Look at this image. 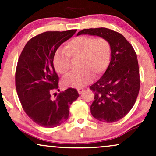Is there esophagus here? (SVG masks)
<instances>
[{
    "label": "esophagus",
    "instance_id": "34e87169",
    "mask_svg": "<svg viewBox=\"0 0 156 156\" xmlns=\"http://www.w3.org/2000/svg\"><path fill=\"white\" fill-rule=\"evenodd\" d=\"M77 90H78V92L80 94H82V93L84 92V89L83 88H78V89H77Z\"/></svg>",
    "mask_w": 156,
    "mask_h": 156
}]
</instances>
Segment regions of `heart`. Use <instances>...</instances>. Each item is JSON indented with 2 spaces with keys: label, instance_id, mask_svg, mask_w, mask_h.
<instances>
[{
  "label": "heart",
  "instance_id": "obj_1",
  "mask_svg": "<svg viewBox=\"0 0 156 156\" xmlns=\"http://www.w3.org/2000/svg\"><path fill=\"white\" fill-rule=\"evenodd\" d=\"M64 52L55 53L53 67L57 73L66 76L70 69V60H79L78 68L80 71L66 77L63 85L80 88L92 81L93 75L98 77L105 72L110 63L112 47L103 37L81 36L68 42L64 46Z\"/></svg>",
  "mask_w": 156,
  "mask_h": 156
}]
</instances>
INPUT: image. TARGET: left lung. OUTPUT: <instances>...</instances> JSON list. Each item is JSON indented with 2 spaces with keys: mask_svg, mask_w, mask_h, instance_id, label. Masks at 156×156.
I'll use <instances>...</instances> for the list:
<instances>
[{
  "mask_svg": "<svg viewBox=\"0 0 156 156\" xmlns=\"http://www.w3.org/2000/svg\"><path fill=\"white\" fill-rule=\"evenodd\" d=\"M89 34L106 39L112 47L106 71L90 89L94 100L91 114L98 120L114 122L122 119L135 104L140 88L136 53L121 34L106 28L83 29L77 35Z\"/></svg>",
  "mask_w": 156,
  "mask_h": 156,
  "instance_id": "1",
  "label": "left lung"
}]
</instances>
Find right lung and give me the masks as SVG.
<instances>
[{"label": "right lung", "instance_id": "obj_1", "mask_svg": "<svg viewBox=\"0 0 156 156\" xmlns=\"http://www.w3.org/2000/svg\"><path fill=\"white\" fill-rule=\"evenodd\" d=\"M76 31H47L36 36L27 42L17 62L15 86L21 105L32 120L44 128H54L67 120L69 107L79 96L76 89L69 88L55 99L51 98L54 91H59L53 62L55 51Z\"/></svg>", "mask_w": 156, "mask_h": 156}]
</instances>
